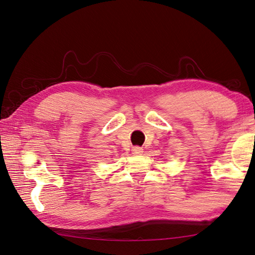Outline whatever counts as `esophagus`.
<instances>
[{"label": "esophagus", "mask_w": 255, "mask_h": 255, "mask_svg": "<svg viewBox=\"0 0 255 255\" xmlns=\"http://www.w3.org/2000/svg\"><path fill=\"white\" fill-rule=\"evenodd\" d=\"M132 153L133 154H141L143 153V148L140 147V146H135V147H132Z\"/></svg>", "instance_id": "1"}]
</instances>
